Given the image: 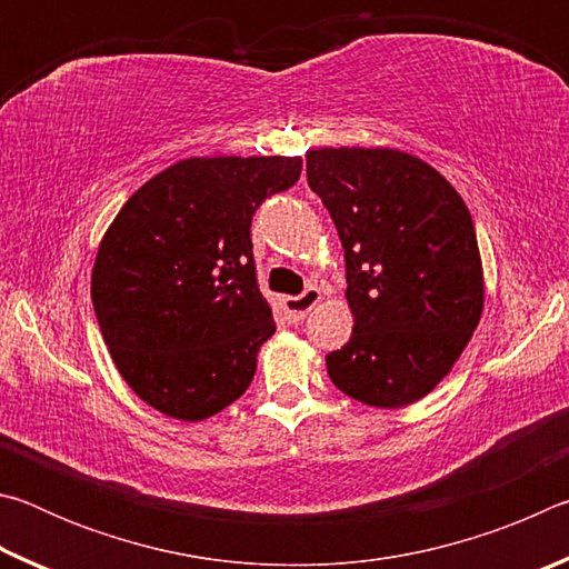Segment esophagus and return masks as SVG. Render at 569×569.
I'll return each instance as SVG.
<instances>
[{
    "label": "esophagus",
    "instance_id": "obj_1",
    "mask_svg": "<svg viewBox=\"0 0 569 569\" xmlns=\"http://www.w3.org/2000/svg\"><path fill=\"white\" fill-rule=\"evenodd\" d=\"M321 301V291L319 288H306V291L301 296H288L283 298V311L288 316V321H303L308 311Z\"/></svg>",
    "mask_w": 569,
    "mask_h": 569
}]
</instances>
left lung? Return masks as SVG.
I'll use <instances>...</instances> for the list:
<instances>
[{
    "label": "left lung",
    "mask_w": 569,
    "mask_h": 569,
    "mask_svg": "<svg viewBox=\"0 0 569 569\" xmlns=\"http://www.w3.org/2000/svg\"><path fill=\"white\" fill-rule=\"evenodd\" d=\"M346 258L351 339L326 356L346 397L379 409L419 401L447 377L485 308L471 216L427 162L389 148L306 156Z\"/></svg>",
    "instance_id": "1"
}]
</instances>
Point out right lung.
Instances as JSON below:
<instances>
[{
	"instance_id": "right-lung-1",
	"label": "right lung",
	"mask_w": 569,
	"mask_h": 569,
	"mask_svg": "<svg viewBox=\"0 0 569 569\" xmlns=\"http://www.w3.org/2000/svg\"><path fill=\"white\" fill-rule=\"evenodd\" d=\"M301 158H190L114 216L92 268V306L128 387L172 419L243 397L276 331L250 223L301 178Z\"/></svg>"
}]
</instances>
